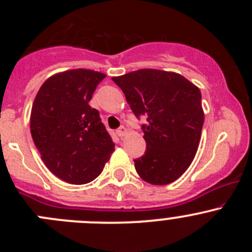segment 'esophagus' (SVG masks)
<instances>
[{
	"instance_id": "1",
	"label": "esophagus",
	"mask_w": 252,
	"mask_h": 252,
	"mask_svg": "<svg viewBox=\"0 0 252 252\" xmlns=\"http://www.w3.org/2000/svg\"><path fill=\"white\" fill-rule=\"evenodd\" d=\"M117 134H118V136H121V138H123V136L126 135V128L124 126H122L121 128L117 130Z\"/></svg>"
}]
</instances>
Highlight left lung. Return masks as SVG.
<instances>
[{
	"mask_svg": "<svg viewBox=\"0 0 252 252\" xmlns=\"http://www.w3.org/2000/svg\"><path fill=\"white\" fill-rule=\"evenodd\" d=\"M112 80L122 89L142 126L146 151L134 159L145 182L173 183L189 168L196 155L204 126L200 89L174 72L139 69Z\"/></svg>",
	"mask_w": 252,
	"mask_h": 252,
	"instance_id": "obj_1",
	"label": "left lung"
}]
</instances>
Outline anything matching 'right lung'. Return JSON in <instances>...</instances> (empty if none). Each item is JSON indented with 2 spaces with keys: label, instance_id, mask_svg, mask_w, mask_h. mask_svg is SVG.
<instances>
[{
  "label": "right lung",
  "instance_id": "right-lung-1",
  "mask_svg": "<svg viewBox=\"0 0 252 252\" xmlns=\"http://www.w3.org/2000/svg\"><path fill=\"white\" fill-rule=\"evenodd\" d=\"M106 74L70 69L52 75L32 103L30 131L45 166L70 184L93 182L114 151V142L89 101Z\"/></svg>",
  "mask_w": 252,
  "mask_h": 252
}]
</instances>
